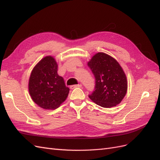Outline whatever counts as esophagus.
I'll return each mask as SVG.
<instances>
[{
    "label": "esophagus",
    "instance_id": "34e87169",
    "mask_svg": "<svg viewBox=\"0 0 160 160\" xmlns=\"http://www.w3.org/2000/svg\"><path fill=\"white\" fill-rule=\"evenodd\" d=\"M81 87H82L81 84H79V85H71V89H73L77 88H81Z\"/></svg>",
    "mask_w": 160,
    "mask_h": 160
}]
</instances>
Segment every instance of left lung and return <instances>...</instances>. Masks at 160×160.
Listing matches in <instances>:
<instances>
[{
    "instance_id": "left-lung-1",
    "label": "left lung",
    "mask_w": 160,
    "mask_h": 160,
    "mask_svg": "<svg viewBox=\"0 0 160 160\" xmlns=\"http://www.w3.org/2000/svg\"><path fill=\"white\" fill-rule=\"evenodd\" d=\"M88 65L95 78V89L89 98L105 108L120 103L127 93L128 81L118 62L108 54L98 52Z\"/></svg>"
}]
</instances>
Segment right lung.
I'll use <instances>...</instances> for the list:
<instances>
[{
	"label": "right lung",
	"instance_id": "1",
	"mask_svg": "<svg viewBox=\"0 0 160 160\" xmlns=\"http://www.w3.org/2000/svg\"><path fill=\"white\" fill-rule=\"evenodd\" d=\"M54 58L47 56L34 67L28 81V91L32 101L45 109H55L69 93L62 77L57 74Z\"/></svg>",
	"mask_w": 160,
	"mask_h": 160
}]
</instances>
